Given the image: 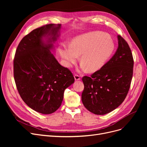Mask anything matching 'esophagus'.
Masks as SVG:
<instances>
[{
	"mask_svg": "<svg viewBox=\"0 0 147 147\" xmlns=\"http://www.w3.org/2000/svg\"><path fill=\"white\" fill-rule=\"evenodd\" d=\"M74 78L75 80H80V76H79V75H78V74H74Z\"/></svg>",
	"mask_w": 147,
	"mask_h": 147,
	"instance_id": "esophagus-1",
	"label": "esophagus"
}]
</instances>
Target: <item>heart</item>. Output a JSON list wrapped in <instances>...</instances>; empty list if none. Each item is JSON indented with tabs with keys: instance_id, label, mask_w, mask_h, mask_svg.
I'll use <instances>...</instances> for the list:
<instances>
[{
	"instance_id": "heart-1",
	"label": "heart",
	"mask_w": 147,
	"mask_h": 147,
	"mask_svg": "<svg viewBox=\"0 0 147 147\" xmlns=\"http://www.w3.org/2000/svg\"><path fill=\"white\" fill-rule=\"evenodd\" d=\"M115 49L114 41L107 34L94 32L73 38L70 46L61 45L58 51L65 65L71 67L80 55V69L94 72L101 69L109 61Z\"/></svg>"
}]
</instances>
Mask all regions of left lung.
<instances>
[{"instance_id": "left-lung-1", "label": "left lung", "mask_w": 147, "mask_h": 147, "mask_svg": "<svg viewBox=\"0 0 147 147\" xmlns=\"http://www.w3.org/2000/svg\"><path fill=\"white\" fill-rule=\"evenodd\" d=\"M118 48L113 57L91 77L84 76L82 102L90 112L104 115L124 101L133 76L134 59L129 45L117 36Z\"/></svg>"}]
</instances>
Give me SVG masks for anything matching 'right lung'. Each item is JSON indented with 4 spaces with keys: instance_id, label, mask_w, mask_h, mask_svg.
Returning <instances> with one entry per match:
<instances>
[{
    "instance_id": "1",
    "label": "right lung",
    "mask_w": 147,
    "mask_h": 147,
    "mask_svg": "<svg viewBox=\"0 0 147 147\" xmlns=\"http://www.w3.org/2000/svg\"><path fill=\"white\" fill-rule=\"evenodd\" d=\"M61 28V24H50L33 30L21 40L13 60L14 79L21 98L44 114L59 109L65 89L74 82L71 72L52 53Z\"/></svg>"
}]
</instances>
